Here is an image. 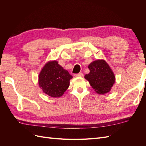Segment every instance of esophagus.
I'll list each match as a JSON object with an SVG mask.
<instances>
[{
    "instance_id": "obj_1",
    "label": "esophagus",
    "mask_w": 146,
    "mask_h": 146,
    "mask_svg": "<svg viewBox=\"0 0 146 146\" xmlns=\"http://www.w3.org/2000/svg\"><path fill=\"white\" fill-rule=\"evenodd\" d=\"M83 73L82 72H80V73H78V74H74V76L75 77H82L83 76Z\"/></svg>"
}]
</instances>
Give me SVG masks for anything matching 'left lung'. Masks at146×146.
Wrapping results in <instances>:
<instances>
[{
	"label": "left lung",
	"instance_id": "obj_1",
	"mask_svg": "<svg viewBox=\"0 0 146 146\" xmlns=\"http://www.w3.org/2000/svg\"><path fill=\"white\" fill-rule=\"evenodd\" d=\"M90 72L85 76L91 86L99 94L107 93L115 82V77L106 61L98 60L88 66Z\"/></svg>",
	"mask_w": 146,
	"mask_h": 146
}]
</instances>
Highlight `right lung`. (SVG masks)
Returning <instances> with one entry per match:
<instances>
[{"instance_id":"1","label":"right lung","mask_w":146,"mask_h":146,"mask_svg":"<svg viewBox=\"0 0 146 146\" xmlns=\"http://www.w3.org/2000/svg\"><path fill=\"white\" fill-rule=\"evenodd\" d=\"M72 78L68 70L56 61H50L44 66L39 75V85L46 94L52 98H59L68 89Z\"/></svg>"}]
</instances>
